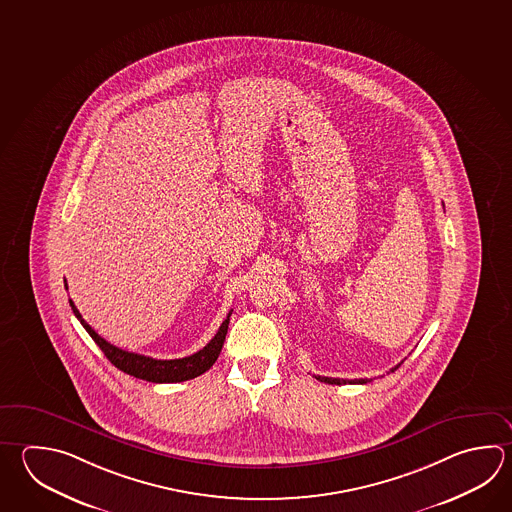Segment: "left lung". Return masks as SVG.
I'll use <instances>...</instances> for the list:
<instances>
[{
    "label": "left lung",
    "instance_id": "8db88e82",
    "mask_svg": "<svg viewBox=\"0 0 512 512\" xmlns=\"http://www.w3.org/2000/svg\"><path fill=\"white\" fill-rule=\"evenodd\" d=\"M398 367H400V364L393 367V369H391V373L396 371ZM315 378L320 380V382H326V384H335V386H342V384H367V382H369L367 378H358V380H344V378H342V380H340V378L319 377V375H317Z\"/></svg>",
    "mask_w": 512,
    "mask_h": 512
}]
</instances>
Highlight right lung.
I'll return each instance as SVG.
<instances>
[{"label":"right lung","instance_id":"right-lung-1","mask_svg":"<svg viewBox=\"0 0 512 512\" xmlns=\"http://www.w3.org/2000/svg\"><path fill=\"white\" fill-rule=\"evenodd\" d=\"M65 288H67V280H65ZM70 306H72L74 315L81 322V326L87 329L88 335L94 338V342L105 353V357L117 369H121L123 373L130 375V377L141 378V380L155 382V384L184 382V380L199 377V375H203L204 371H208L215 364L217 357L221 355L222 344H224V338H226V333H228L230 317H232V311H230L226 320L222 322L221 328L217 331V335L201 351L193 353L190 357L175 358V360H157V358L137 355V353H130V351H125V349L112 346L110 342H107L105 338L99 337L96 331L88 326L72 300H70Z\"/></svg>","mask_w":512,"mask_h":512}]
</instances>
